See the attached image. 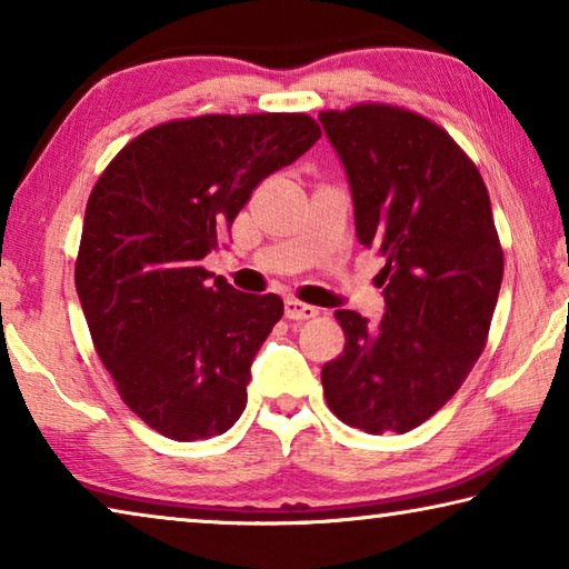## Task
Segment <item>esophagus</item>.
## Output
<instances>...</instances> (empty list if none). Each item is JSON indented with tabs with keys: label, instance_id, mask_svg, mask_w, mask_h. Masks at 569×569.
Wrapping results in <instances>:
<instances>
[{
	"label": "esophagus",
	"instance_id": "esophagus-1",
	"mask_svg": "<svg viewBox=\"0 0 569 569\" xmlns=\"http://www.w3.org/2000/svg\"><path fill=\"white\" fill-rule=\"evenodd\" d=\"M286 316L291 321H306V319H316L319 316V308L316 306H308L303 301H298V298H288L286 301Z\"/></svg>",
	"mask_w": 569,
	"mask_h": 569
}]
</instances>
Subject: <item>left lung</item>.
<instances>
[{"mask_svg":"<svg viewBox=\"0 0 569 569\" xmlns=\"http://www.w3.org/2000/svg\"><path fill=\"white\" fill-rule=\"evenodd\" d=\"M351 186L356 236L383 258V311H336L346 343L321 369L329 409L366 435L417 429L485 351L505 253L485 180L447 130L381 102L319 114Z\"/></svg>","mask_w":569,"mask_h":569,"instance_id":"8db88e82","label":"left lung"}]
</instances>
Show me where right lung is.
<instances>
[{
    "instance_id": "obj_1",
    "label": "right lung",
    "mask_w": 569,
    "mask_h": 569,
    "mask_svg": "<svg viewBox=\"0 0 569 569\" xmlns=\"http://www.w3.org/2000/svg\"><path fill=\"white\" fill-rule=\"evenodd\" d=\"M321 138L303 112L200 114L130 140L90 192L74 286L130 411L176 441L223 435L283 316L203 268L250 192Z\"/></svg>"
}]
</instances>
